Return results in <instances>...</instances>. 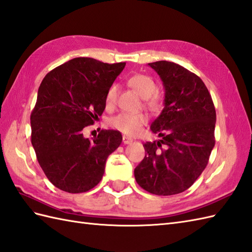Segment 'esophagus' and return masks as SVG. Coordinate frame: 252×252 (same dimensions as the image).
<instances>
[{
  "mask_svg": "<svg viewBox=\"0 0 252 252\" xmlns=\"http://www.w3.org/2000/svg\"><path fill=\"white\" fill-rule=\"evenodd\" d=\"M122 140H124V144L127 145V144H131L133 142V139L131 137H127V136H124L122 137Z\"/></svg>",
  "mask_w": 252,
  "mask_h": 252,
  "instance_id": "esophagus-1",
  "label": "esophagus"
}]
</instances>
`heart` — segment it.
<instances>
[{
  "label": "heart",
  "mask_w": 252,
  "mask_h": 252,
  "mask_svg": "<svg viewBox=\"0 0 252 252\" xmlns=\"http://www.w3.org/2000/svg\"><path fill=\"white\" fill-rule=\"evenodd\" d=\"M127 84L133 88L138 94L145 98L146 104L150 108L158 109L161 106V99L158 94H155L157 90V85L155 80L145 74H134L127 78ZM117 95H118V86L113 84L108 88L105 96V101L108 106L115 104ZM148 117L145 114H128L121 113L113 117L109 124L116 130H118L126 135H136L139 133L140 128L147 124Z\"/></svg>",
  "instance_id": "b5f03b06"
}]
</instances>
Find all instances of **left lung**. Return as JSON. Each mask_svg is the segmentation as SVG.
Returning a JSON list of instances; mask_svg holds the SVG:
<instances>
[{"mask_svg":"<svg viewBox=\"0 0 252 252\" xmlns=\"http://www.w3.org/2000/svg\"><path fill=\"white\" fill-rule=\"evenodd\" d=\"M164 86V108L150 130L161 139L144 144L134 169L137 184L156 195L189 189L205 169L215 146L216 110L208 89L194 73L168 61L148 63Z\"/></svg>","mask_w":252,"mask_h":252,"instance_id":"1","label":"left lung"}]
</instances>
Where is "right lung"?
Listing matches in <instances>:
<instances>
[{"instance_id": "add662e5", "label": "right lung", "mask_w": 252, "mask_h": 252, "mask_svg": "<svg viewBox=\"0 0 252 252\" xmlns=\"http://www.w3.org/2000/svg\"><path fill=\"white\" fill-rule=\"evenodd\" d=\"M126 62L108 64L75 58L45 76L31 114V142L50 183L62 191L81 193L101 181L108 156L119 147L118 131L102 130L86 138L106 106V92Z\"/></svg>"}]
</instances>
